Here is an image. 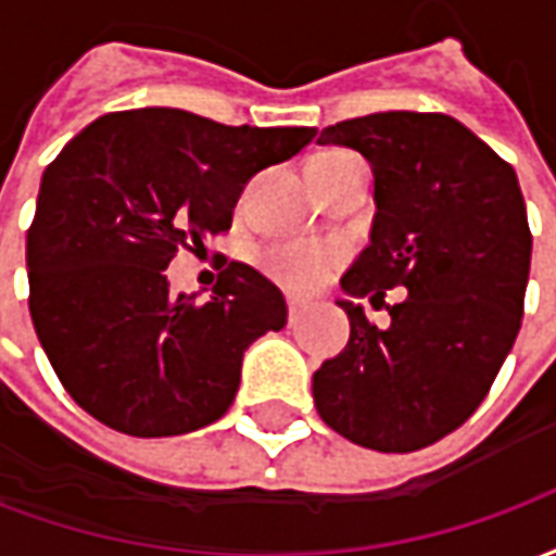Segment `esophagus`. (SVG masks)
I'll use <instances>...</instances> for the list:
<instances>
[{"label": "esophagus", "instance_id": "34e87169", "mask_svg": "<svg viewBox=\"0 0 556 556\" xmlns=\"http://www.w3.org/2000/svg\"><path fill=\"white\" fill-rule=\"evenodd\" d=\"M303 309H306V303H303V301H289V321H291V325H298V321H301Z\"/></svg>", "mask_w": 556, "mask_h": 556}]
</instances>
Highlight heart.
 Listing matches in <instances>:
<instances>
[{
	"instance_id": "heart-1",
	"label": "heart",
	"mask_w": 556,
	"mask_h": 556,
	"mask_svg": "<svg viewBox=\"0 0 556 556\" xmlns=\"http://www.w3.org/2000/svg\"><path fill=\"white\" fill-rule=\"evenodd\" d=\"M339 157H351L345 151H325L309 163V169L321 166V163H333ZM342 247L337 243H321V241H291V243H277V247H267L262 253V267L274 282H279L282 289L289 291H315L321 282L330 279V274L342 265Z\"/></svg>"
}]
</instances>
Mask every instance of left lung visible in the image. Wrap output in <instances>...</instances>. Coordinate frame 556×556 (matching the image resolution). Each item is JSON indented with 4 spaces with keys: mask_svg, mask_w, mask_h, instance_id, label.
Here are the masks:
<instances>
[{
    "mask_svg": "<svg viewBox=\"0 0 556 556\" xmlns=\"http://www.w3.org/2000/svg\"><path fill=\"white\" fill-rule=\"evenodd\" d=\"M372 163V243L342 277L390 327L339 301L349 345L313 375L318 417L351 443L414 453L489 396L525 315L533 235L515 169L443 113H375L321 130Z\"/></svg>",
    "mask_w": 556,
    "mask_h": 556,
    "instance_id": "obj_1",
    "label": "left lung"
}]
</instances>
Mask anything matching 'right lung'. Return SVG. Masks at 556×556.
I'll return each instance as SVG.
<instances>
[{
  "mask_svg": "<svg viewBox=\"0 0 556 556\" xmlns=\"http://www.w3.org/2000/svg\"><path fill=\"white\" fill-rule=\"evenodd\" d=\"M315 127H229L148 106L106 113L47 166L26 235L29 313L67 396L103 426L169 438L219 419L247 345L282 330V291L223 262L211 301L172 294L166 267L231 229L243 184Z\"/></svg>",
  "mask_w": 556,
  "mask_h": 556,
  "instance_id": "obj_1",
  "label": "right lung"
}]
</instances>
